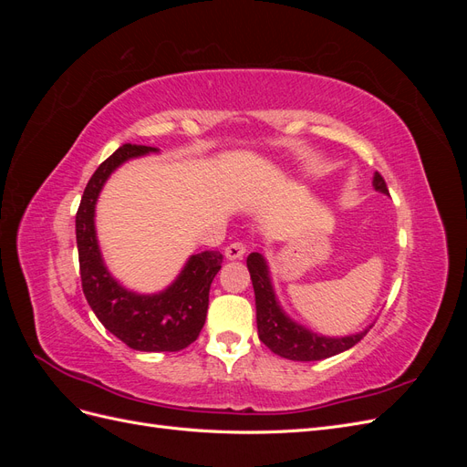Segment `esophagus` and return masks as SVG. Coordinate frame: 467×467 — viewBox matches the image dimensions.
<instances>
[{
    "mask_svg": "<svg viewBox=\"0 0 467 467\" xmlns=\"http://www.w3.org/2000/svg\"><path fill=\"white\" fill-rule=\"evenodd\" d=\"M245 251H247L245 244H242V242H234V244H230L228 247H225L223 255L228 257V259H232V261H235V259H242V257L245 255Z\"/></svg>",
    "mask_w": 467,
    "mask_h": 467,
    "instance_id": "esophagus-1",
    "label": "esophagus"
}]
</instances>
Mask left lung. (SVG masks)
<instances>
[{"instance_id":"left-lung-1","label":"left lung","mask_w":467,"mask_h":467,"mask_svg":"<svg viewBox=\"0 0 467 467\" xmlns=\"http://www.w3.org/2000/svg\"><path fill=\"white\" fill-rule=\"evenodd\" d=\"M374 189L388 194V185L384 177L378 171L374 175ZM247 268L253 282V290H255V306H257V331L261 343L271 348L275 355L288 358V360H323L338 355V352L348 350L360 343V338L366 337L372 329H364L357 335L350 337H321L312 331L304 329L302 325L294 323L285 312H282L275 292L271 286V278H268V268L259 253H251L247 257Z\"/></svg>"}]
</instances>
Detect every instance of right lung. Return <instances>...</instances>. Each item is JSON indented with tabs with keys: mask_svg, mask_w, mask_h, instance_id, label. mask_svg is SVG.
<instances>
[{
	"mask_svg": "<svg viewBox=\"0 0 467 467\" xmlns=\"http://www.w3.org/2000/svg\"><path fill=\"white\" fill-rule=\"evenodd\" d=\"M158 148L122 144L89 179L76 214L79 275L86 300L105 329L134 350L175 352L194 343L204 327L208 292L222 268V253L204 251L192 255L171 286L160 294L142 296L122 288L110 276L95 235V202L105 181L126 160Z\"/></svg>",
	"mask_w": 467,
	"mask_h": 467,
	"instance_id": "obj_1",
	"label": "right lung"
}]
</instances>
